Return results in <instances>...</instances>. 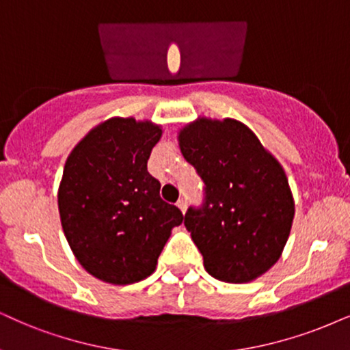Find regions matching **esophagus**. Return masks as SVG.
I'll use <instances>...</instances> for the list:
<instances>
[{"label": "esophagus", "instance_id": "obj_1", "mask_svg": "<svg viewBox=\"0 0 350 350\" xmlns=\"http://www.w3.org/2000/svg\"><path fill=\"white\" fill-rule=\"evenodd\" d=\"M178 206H179V210L183 211V213H185V210H187V197L185 196H183L178 200Z\"/></svg>", "mask_w": 350, "mask_h": 350}]
</instances>
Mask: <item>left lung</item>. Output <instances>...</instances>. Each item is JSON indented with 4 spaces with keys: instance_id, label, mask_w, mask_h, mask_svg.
<instances>
[{
    "instance_id": "1",
    "label": "left lung",
    "mask_w": 350,
    "mask_h": 350,
    "mask_svg": "<svg viewBox=\"0 0 350 350\" xmlns=\"http://www.w3.org/2000/svg\"><path fill=\"white\" fill-rule=\"evenodd\" d=\"M184 158L205 183V203L184 224L216 280L255 281L289 239L295 203L281 163L237 119L200 116L178 135Z\"/></svg>"
}]
</instances>
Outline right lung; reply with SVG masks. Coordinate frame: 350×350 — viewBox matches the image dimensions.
Listing matches in <instances>:
<instances>
[{
	"label": "right lung",
	"instance_id": "right-lung-1",
	"mask_svg": "<svg viewBox=\"0 0 350 350\" xmlns=\"http://www.w3.org/2000/svg\"><path fill=\"white\" fill-rule=\"evenodd\" d=\"M160 124L109 118L95 126L66 160L57 189L61 226L82 268L109 284H134L154 271L178 206L160 197L147 171Z\"/></svg>",
	"mask_w": 350,
	"mask_h": 350
}]
</instances>
